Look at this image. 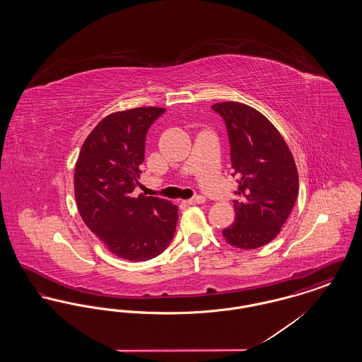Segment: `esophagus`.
Instances as JSON below:
<instances>
[{
  "instance_id": "34e87169",
  "label": "esophagus",
  "mask_w": 362,
  "mask_h": 362,
  "mask_svg": "<svg viewBox=\"0 0 362 362\" xmlns=\"http://www.w3.org/2000/svg\"><path fill=\"white\" fill-rule=\"evenodd\" d=\"M205 202V198L204 197H194V198H191L189 201H183V204L185 205H201V204H204Z\"/></svg>"
}]
</instances>
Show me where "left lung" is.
Instances as JSON below:
<instances>
[{
  "mask_svg": "<svg viewBox=\"0 0 362 362\" xmlns=\"http://www.w3.org/2000/svg\"><path fill=\"white\" fill-rule=\"evenodd\" d=\"M228 130L235 192V223L223 230L228 244L255 250L274 240L298 195L292 152L276 126L255 108L239 102L213 104Z\"/></svg>",
  "mask_w": 362,
  "mask_h": 362,
  "instance_id": "left-lung-1",
  "label": "left lung"
}]
</instances>
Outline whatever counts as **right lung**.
I'll return each instance as SVG.
<instances>
[{
  "mask_svg": "<svg viewBox=\"0 0 362 362\" xmlns=\"http://www.w3.org/2000/svg\"><path fill=\"white\" fill-rule=\"evenodd\" d=\"M161 107H137L107 115L86 137L74 170V197L86 226L114 255L142 262L171 243L177 206L156 197H136L139 165L151 124Z\"/></svg>",
  "mask_w": 362,
  "mask_h": 362,
  "instance_id": "obj_1",
  "label": "right lung"
}]
</instances>
